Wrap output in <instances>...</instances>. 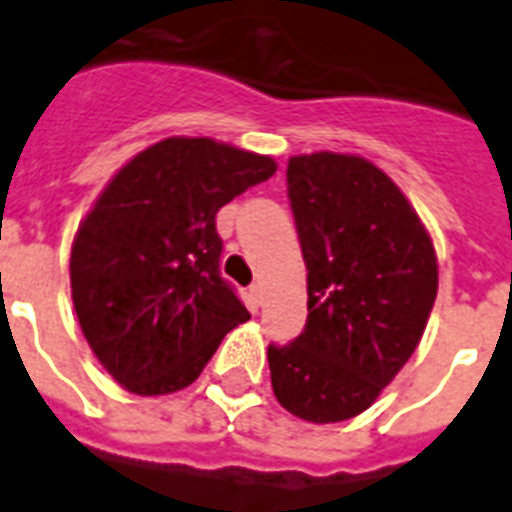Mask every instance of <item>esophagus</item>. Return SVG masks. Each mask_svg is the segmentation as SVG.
I'll list each match as a JSON object with an SVG mask.
<instances>
[{"mask_svg":"<svg viewBox=\"0 0 512 512\" xmlns=\"http://www.w3.org/2000/svg\"><path fill=\"white\" fill-rule=\"evenodd\" d=\"M249 295H252V303L263 305V300H265L263 284H260V281H257V284H252V287H249Z\"/></svg>","mask_w":512,"mask_h":512,"instance_id":"obj_1","label":"esophagus"}]
</instances>
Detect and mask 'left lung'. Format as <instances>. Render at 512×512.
Instances as JSON below:
<instances>
[{
	"label": "left lung",
	"mask_w": 512,
	"mask_h": 512,
	"mask_svg": "<svg viewBox=\"0 0 512 512\" xmlns=\"http://www.w3.org/2000/svg\"><path fill=\"white\" fill-rule=\"evenodd\" d=\"M287 185L308 268V324L268 348L289 414L327 425L366 412L409 361L438 292V257L404 191L356 154L292 156Z\"/></svg>",
	"instance_id": "1"
}]
</instances>
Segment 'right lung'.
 <instances>
[{
  "label": "right lung",
  "instance_id": "obj_1",
  "mask_svg": "<svg viewBox=\"0 0 512 512\" xmlns=\"http://www.w3.org/2000/svg\"><path fill=\"white\" fill-rule=\"evenodd\" d=\"M276 172L212 138H164L100 191L71 244V300L103 369L135 396L188 388L249 319L220 279L217 209Z\"/></svg>",
  "mask_w": 512,
  "mask_h": 512
}]
</instances>
